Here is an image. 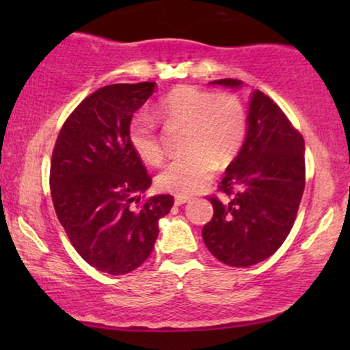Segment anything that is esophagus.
<instances>
[{
  "label": "esophagus",
  "mask_w": 350,
  "mask_h": 350,
  "mask_svg": "<svg viewBox=\"0 0 350 350\" xmlns=\"http://www.w3.org/2000/svg\"><path fill=\"white\" fill-rule=\"evenodd\" d=\"M191 198H188V196H175V204L176 205H183L186 202H189Z\"/></svg>",
  "instance_id": "esophagus-1"
}]
</instances>
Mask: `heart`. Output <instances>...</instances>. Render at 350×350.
I'll return each instance as SVG.
<instances>
[{"mask_svg":"<svg viewBox=\"0 0 350 350\" xmlns=\"http://www.w3.org/2000/svg\"><path fill=\"white\" fill-rule=\"evenodd\" d=\"M156 113L167 124L186 126L183 146L188 151L172 161L157 176V185L170 193H198L212 178L217 164H231L245 143L247 111L234 94H215L183 84L161 98ZM129 138L133 151L146 164L159 165L165 159V150L151 119H133Z\"/></svg>","mask_w":350,"mask_h":350,"instance_id":"b5f03b06","label":"heart"}]
</instances>
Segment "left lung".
Wrapping results in <instances>:
<instances>
[{
	"label": "left lung",
	"instance_id": "obj_1",
	"mask_svg": "<svg viewBox=\"0 0 350 350\" xmlns=\"http://www.w3.org/2000/svg\"><path fill=\"white\" fill-rule=\"evenodd\" d=\"M213 84L239 88V79ZM306 185L304 138L280 107L255 90L241 152L210 196L213 217L202 229L210 253L224 265L247 267L269 258L288 236Z\"/></svg>",
	"mask_w": 350,
	"mask_h": 350
}]
</instances>
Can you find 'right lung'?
Returning <instances> with one entry per match:
<instances>
[{"mask_svg": "<svg viewBox=\"0 0 350 350\" xmlns=\"http://www.w3.org/2000/svg\"><path fill=\"white\" fill-rule=\"evenodd\" d=\"M154 83L109 84L85 97L62 126L51 159V196L57 218L85 262L111 275L146 261L157 221L174 205L167 194L145 198L151 175L133 151V113Z\"/></svg>", "mask_w": 350, "mask_h": 350, "instance_id": "right-lung-1", "label": "right lung"}]
</instances>
